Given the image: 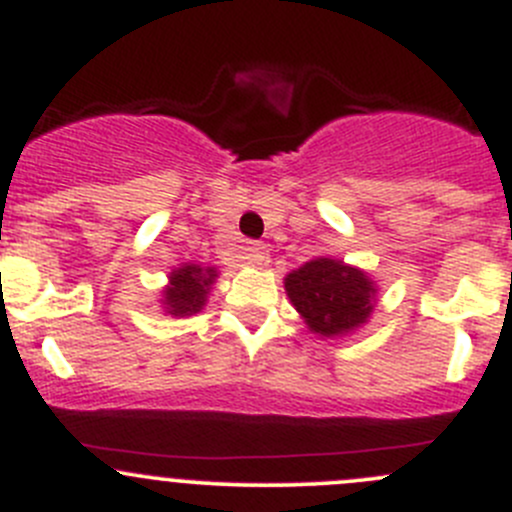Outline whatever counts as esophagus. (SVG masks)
Instances as JSON below:
<instances>
[{
  "mask_svg": "<svg viewBox=\"0 0 512 512\" xmlns=\"http://www.w3.org/2000/svg\"><path fill=\"white\" fill-rule=\"evenodd\" d=\"M237 260H240L242 265L262 267L270 262V252H267V247L260 245V242H245L242 247H237Z\"/></svg>",
  "mask_w": 512,
  "mask_h": 512,
  "instance_id": "1",
  "label": "esophagus"
}]
</instances>
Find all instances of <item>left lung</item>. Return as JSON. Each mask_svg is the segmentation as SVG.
I'll return each mask as SVG.
<instances>
[{
    "label": "left lung",
    "instance_id": "obj_1",
    "mask_svg": "<svg viewBox=\"0 0 512 512\" xmlns=\"http://www.w3.org/2000/svg\"><path fill=\"white\" fill-rule=\"evenodd\" d=\"M285 289L307 327L322 337L349 334L374 312L376 287L371 277L332 257H317L289 272Z\"/></svg>",
    "mask_w": 512,
    "mask_h": 512
}]
</instances>
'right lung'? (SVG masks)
Instances as JSON below:
<instances>
[{
    "mask_svg": "<svg viewBox=\"0 0 512 512\" xmlns=\"http://www.w3.org/2000/svg\"><path fill=\"white\" fill-rule=\"evenodd\" d=\"M218 277L215 267H200V265H183L178 270L170 272L168 285L163 289V299L160 304L165 312L173 317H188V314H198L208 302L210 285Z\"/></svg>",
    "mask_w": 512,
    "mask_h": 512,
    "instance_id": "1",
    "label": "right lung"
}]
</instances>
